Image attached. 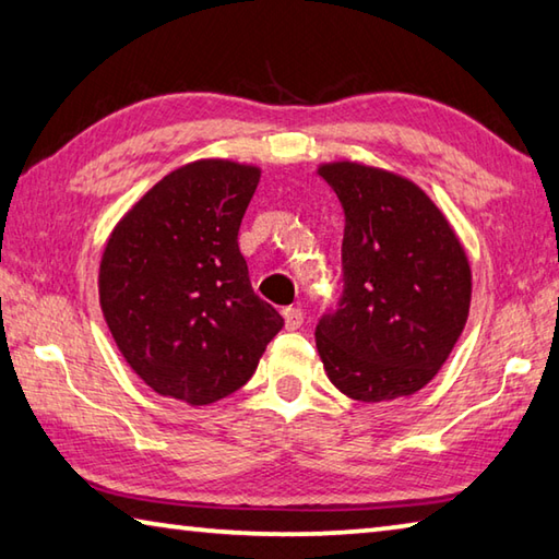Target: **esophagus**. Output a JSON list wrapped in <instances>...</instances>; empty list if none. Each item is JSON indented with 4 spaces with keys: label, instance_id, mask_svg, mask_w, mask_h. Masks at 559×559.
Listing matches in <instances>:
<instances>
[{
    "label": "esophagus",
    "instance_id": "34e87169",
    "mask_svg": "<svg viewBox=\"0 0 559 559\" xmlns=\"http://www.w3.org/2000/svg\"><path fill=\"white\" fill-rule=\"evenodd\" d=\"M283 320H286V330H298L302 324V310L300 308H283Z\"/></svg>",
    "mask_w": 559,
    "mask_h": 559
}]
</instances>
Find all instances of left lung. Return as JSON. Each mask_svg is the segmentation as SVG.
I'll list each match as a JSON object with an SVG mask.
<instances>
[{"mask_svg": "<svg viewBox=\"0 0 559 559\" xmlns=\"http://www.w3.org/2000/svg\"><path fill=\"white\" fill-rule=\"evenodd\" d=\"M318 174L344 210V290L314 330L324 371L361 403L413 395L448 361L469 318V259L413 180L357 160Z\"/></svg>", "mask_w": 559, "mask_h": 559, "instance_id": "obj_1", "label": "left lung"}]
</instances>
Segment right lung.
<instances>
[{
    "label": "right lung",
    "instance_id": "right-lung-1",
    "mask_svg": "<svg viewBox=\"0 0 559 559\" xmlns=\"http://www.w3.org/2000/svg\"><path fill=\"white\" fill-rule=\"evenodd\" d=\"M259 178V166L192 160L111 229L99 306L121 357L158 395L188 405L227 399L283 328L253 293L237 241Z\"/></svg>",
    "mask_w": 559,
    "mask_h": 559
}]
</instances>
